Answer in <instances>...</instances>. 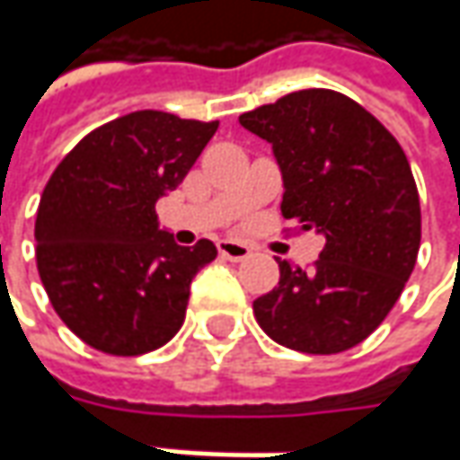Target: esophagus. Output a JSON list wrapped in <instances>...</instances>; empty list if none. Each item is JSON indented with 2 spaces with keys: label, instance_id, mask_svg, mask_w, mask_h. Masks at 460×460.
I'll list each match as a JSON object with an SVG mask.
<instances>
[{
  "label": "esophagus",
  "instance_id": "obj_1",
  "mask_svg": "<svg viewBox=\"0 0 460 460\" xmlns=\"http://www.w3.org/2000/svg\"><path fill=\"white\" fill-rule=\"evenodd\" d=\"M218 252H221V257L234 261H242L252 257V249L244 242H236V239H221L218 242Z\"/></svg>",
  "mask_w": 460,
  "mask_h": 460
}]
</instances>
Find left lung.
Returning <instances> with one entry per match:
<instances>
[{"label": "left lung", "mask_w": 460, "mask_h": 460, "mask_svg": "<svg viewBox=\"0 0 460 460\" xmlns=\"http://www.w3.org/2000/svg\"><path fill=\"white\" fill-rule=\"evenodd\" d=\"M272 145L282 216L325 239L310 270L278 260L275 290L254 300L260 328L303 354H339L387 318L420 249L410 163L385 124L354 99L305 88L239 117Z\"/></svg>", "instance_id": "8db88e82"}]
</instances>
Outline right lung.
<instances>
[{"label": "right lung", "mask_w": 460, "mask_h": 460, "mask_svg": "<svg viewBox=\"0 0 460 460\" xmlns=\"http://www.w3.org/2000/svg\"><path fill=\"white\" fill-rule=\"evenodd\" d=\"M218 121L132 111L86 135L56 167L35 218L42 288L78 339L139 357L181 331L190 282L216 246L175 244L155 203L175 190Z\"/></svg>", "instance_id": "1"}]
</instances>
